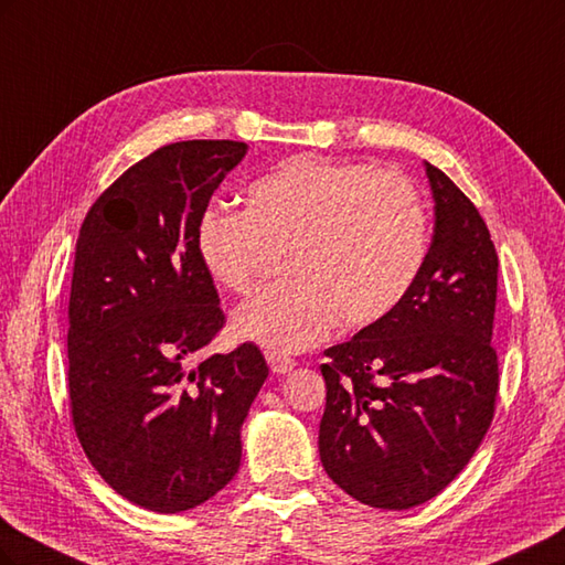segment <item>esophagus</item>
Returning a JSON list of instances; mask_svg holds the SVG:
<instances>
[{
	"label": "esophagus",
	"mask_w": 565,
	"mask_h": 565,
	"mask_svg": "<svg viewBox=\"0 0 565 565\" xmlns=\"http://www.w3.org/2000/svg\"><path fill=\"white\" fill-rule=\"evenodd\" d=\"M266 361L270 365V370L276 374H285L295 367V361L289 355L280 353V351H266Z\"/></svg>",
	"instance_id": "obj_1"
}]
</instances>
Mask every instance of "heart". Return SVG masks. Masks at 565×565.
I'll use <instances>...</instances> for the list:
<instances>
[{
	"instance_id": "b5f03b06",
	"label": "heart",
	"mask_w": 565,
	"mask_h": 565,
	"mask_svg": "<svg viewBox=\"0 0 565 565\" xmlns=\"http://www.w3.org/2000/svg\"><path fill=\"white\" fill-rule=\"evenodd\" d=\"M204 273L247 295L266 252L289 280L233 316V332L276 351L316 347L339 318L363 328L384 318L426 259V210L403 169L297 156L256 179L243 214L207 207L195 224Z\"/></svg>"
}]
</instances>
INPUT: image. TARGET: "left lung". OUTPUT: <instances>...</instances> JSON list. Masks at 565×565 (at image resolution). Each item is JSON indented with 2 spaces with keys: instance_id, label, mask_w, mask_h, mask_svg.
Here are the masks:
<instances>
[{
  "instance_id": "1",
  "label": "left lung",
  "mask_w": 565,
  "mask_h": 565,
  "mask_svg": "<svg viewBox=\"0 0 565 565\" xmlns=\"http://www.w3.org/2000/svg\"><path fill=\"white\" fill-rule=\"evenodd\" d=\"M434 195L431 247L393 309L324 351L328 403L318 450L358 502H429L469 465L500 388L492 320L498 252L473 202L424 162Z\"/></svg>"
}]
</instances>
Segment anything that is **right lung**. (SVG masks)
Wrapping results in <instances>:
<instances>
[{"mask_svg":"<svg viewBox=\"0 0 565 565\" xmlns=\"http://www.w3.org/2000/svg\"><path fill=\"white\" fill-rule=\"evenodd\" d=\"M245 152L241 141L158 148L100 193L77 237L75 431L100 478L158 514L207 502L237 473L243 422L268 377L252 341L195 363L226 322L195 224Z\"/></svg>","mask_w":565,"mask_h":565,"instance_id":"add662e5","label":"right lung"}]
</instances>
